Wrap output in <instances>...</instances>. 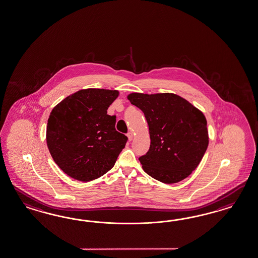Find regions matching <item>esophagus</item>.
Listing matches in <instances>:
<instances>
[{
  "instance_id": "34e87169",
  "label": "esophagus",
  "mask_w": 258,
  "mask_h": 258,
  "mask_svg": "<svg viewBox=\"0 0 258 258\" xmlns=\"http://www.w3.org/2000/svg\"><path fill=\"white\" fill-rule=\"evenodd\" d=\"M126 136H127L128 141H132V139H133V133H132V132H130L127 134H126Z\"/></svg>"
}]
</instances>
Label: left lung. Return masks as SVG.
<instances>
[{"mask_svg":"<svg viewBox=\"0 0 258 258\" xmlns=\"http://www.w3.org/2000/svg\"><path fill=\"white\" fill-rule=\"evenodd\" d=\"M127 100L145 113L150 148L139 160L159 182L175 183L197 169L209 145L207 121L200 109L173 93L133 92Z\"/></svg>","mask_w":258,"mask_h":258,"instance_id":"1","label":"left lung"}]
</instances>
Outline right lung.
I'll use <instances>...</instances> for the list:
<instances>
[{"instance_id":"right-lung-1","label":"right lung","mask_w":258,"mask_h":258,"mask_svg":"<svg viewBox=\"0 0 258 258\" xmlns=\"http://www.w3.org/2000/svg\"><path fill=\"white\" fill-rule=\"evenodd\" d=\"M118 96L115 89H81L51 111L46 145L67 175L89 182L113 168L127 141L115 131V116L107 114L108 107Z\"/></svg>"}]
</instances>
